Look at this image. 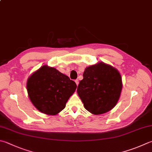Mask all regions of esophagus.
Returning a JSON list of instances; mask_svg holds the SVG:
<instances>
[{
  "label": "esophagus",
  "mask_w": 152,
  "mask_h": 152,
  "mask_svg": "<svg viewBox=\"0 0 152 152\" xmlns=\"http://www.w3.org/2000/svg\"><path fill=\"white\" fill-rule=\"evenodd\" d=\"M75 83L77 84V85H79V80L78 79H76L75 81Z\"/></svg>",
  "instance_id": "34e87169"
}]
</instances>
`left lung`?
Returning a JSON list of instances; mask_svg holds the SVG:
<instances>
[{
	"label": "left lung",
	"mask_w": 152,
	"mask_h": 152,
	"mask_svg": "<svg viewBox=\"0 0 152 152\" xmlns=\"http://www.w3.org/2000/svg\"><path fill=\"white\" fill-rule=\"evenodd\" d=\"M122 87L121 76L117 69L101 62L85 69L77 91L86 110L101 114L115 107Z\"/></svg>",
	"instance_id": "8db88e82"
}]
</instances>
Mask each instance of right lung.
<instances>
[{
    "instance_id": "1",
    "label": "right lung",
    "mask_w": 152,
    "mask_h": 152,
    "mask_svg": "<svg viewBox=\"0 0 152 152\" xmlns=\"http://www.w3.org/2000/svg\"><path fill=\"white\" fill-rule=\"evenodd\" d=\"M77 85L69 77L53 67L44 65L27 81V91L37 109L48 115H56L65 107Z\"/></svg>"
}]
</instances>
